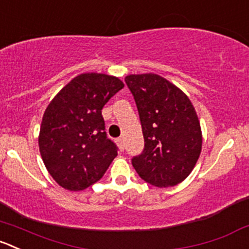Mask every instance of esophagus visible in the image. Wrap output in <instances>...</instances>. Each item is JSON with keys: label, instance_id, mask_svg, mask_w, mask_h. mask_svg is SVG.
<instances>
[{"label": "esophagus", "instance_id": "obj_1", "mask_svg": "<svg viewBox=\"0 0 249 249\" xmlns=\"http://www.w3.org/2000/svg\"><path fill=\"white\" fill-rule=\"evenodd\" d=\"M117 144L118 147L123 151V149H124V139H123V137H119V139L117 140Z\"/></svg>", "mask_w": 249, "mask_h": 249}]
</instances>
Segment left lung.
Returning a JSON list of instances; mask_svg holds the SVG:
<instances>
[{
  "label": "left lung",
  "mask_w": 249,
  "mask_h": 249,
  "mask_svg": "<svg viewBox=\"0 0 249 249\" xmlns=\"http://www.w3.org/2000/svg\"><path fill=\"white\" fill-rule=\"evenodd\" d=\"M141 120L144 148L131 160L142 180L170 187L185 180L202 151V131L190 98L157 74L125 78Z\"/></svg>",
  "instance_id": "left-lung-1"
}]
</instances>
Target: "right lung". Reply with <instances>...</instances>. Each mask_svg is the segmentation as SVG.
<instances>
[{"instance_id": "right-lung-1", "label": "right lung", "mask_w": 249, "mask_h": 249, "mask_svg": "<svg viewBox=\"0 0 249 249\" xmlns=\"http://www.w3.org/2000/svg\"><path fill=\"white\" fill-rule=\"evenodd\" d=\"M123 88L115 76L80 74L46 108L38 147L46 169L63 189H88L118 156V147L106 134L102 108Z\"/></svg>"}]
</instances>
